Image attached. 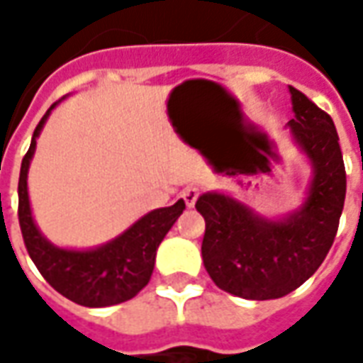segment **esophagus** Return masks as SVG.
Here are the masks:
<instances>
[{"mask_svg":"<svg viewBox=\"0 0 363 363\" xmlns=\"http://www.w3.org/2000/svg\"><path fill=\"white\" fill-rule=\"evenodd\" d=\"M182 200H184V204L192 208V206L196 204L198 196H200V189L198 186H186V189L182 190Z\"/></svg>","mask_w":363,"mask_h":363,"instance_id":"34e87169","label":"esophagus"}]
</instances>
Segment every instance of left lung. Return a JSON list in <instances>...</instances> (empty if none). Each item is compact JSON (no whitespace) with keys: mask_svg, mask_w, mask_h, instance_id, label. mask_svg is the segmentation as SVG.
I'll return each instance as SVG.
<instances>
[{"mask_svg":"<svg viewBox=\"0 0 363 363\" xmlns=\"http://www.w3.org/2000/svg\"><path fill=\"white\" fill-rule=\"evenodd\" d=\"M289 93L291 135L315 169L303 208L270 221L218 192L196 202L206 221V270L218 288L245 299H278L309 280L333 247L344 208L346 169L335 122L301 91L289 87Z\"/></svg>","mask_w":363,"mask_h":363,"instance_id":"8db88e82","label":"left lung"}]
</instances>
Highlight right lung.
Returning a JSON list of instances; mask_svg holds the SVG:
<instances>
[{
    "instance_id": "1",
    "label": "right lung",
    "mask_w": 363,
    "mask_h": 363,
    "mask_svg": "<svg viewBox=\"0 0 363 363\" xmlns=\"http://www.w3.org/2000/svg\"><path fill=\"white\" fill-rule=\"evenodd\" d=\"M56 104L58 103L52 104L35 128L30 147L21 163L19 225L23 241L38 272L58 294L85 307L122 303L138 296L147 286L159 243L184 210V200L145 213L114 241L93 251H67L46 241L30 216L27 173L35 153L36 138Z\"/></svg>"
}]
</instances>
